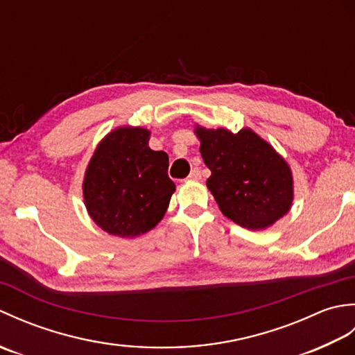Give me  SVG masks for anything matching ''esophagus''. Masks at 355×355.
<instances>
[{"label":"esophagus","instance_id":"34e87169","mask_svg":"<svg viewBox=\"0 0 355 355\" xmlns=\"http://www.w3.org/2000/svg\"><path fill=\"white\" fill-rule=\"evenodd\" d=\"M187 180H191V182H198V180H201V171L198 168H193Z\"/></svg>","mask_w":355,"mask_h":355}]
</instances>
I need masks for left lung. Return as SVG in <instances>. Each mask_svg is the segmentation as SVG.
<instances>
[{"label":"left lung","instance_id":"8db88e82","mask_svg":"<svg viewBox=\"0 0 355 355\" xmlns=\"http://www.w3.org/2000/svg\"><path fill=\"white\" fill-rule=\"evenodd\" d=\"M200 153L212 172L207 187L221 212L245 229H266L291 207L288 164L252 130L197 128Z\"/></svg>","mask_w":355,"mask_h":355}]
</instances>
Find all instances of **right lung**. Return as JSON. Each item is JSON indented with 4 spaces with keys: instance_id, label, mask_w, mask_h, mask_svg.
Masks as SVG:
<instances>
[{
    "instance_id": "right-lung-1",
    "label": "right lung",
    "mask_w": 355,
    "mask_h": 355,
    "mask_svg": "<svg viewBox=\"0 0 355 355\" xmlns=\"http://www.w3.org/2000/svg\"><path fill=\"white\" fill-rule=\"evenodd\" d=\"M148 141V130L117 128L99 143L88 164L85 206L110 235L134 238L155 227L175 191L168 154L153 150Z\"/></svg>"
}]
</instances>
